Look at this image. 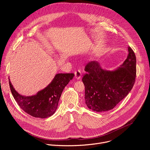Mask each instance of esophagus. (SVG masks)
Returning a JSON list of instances; mask_svg holds the SVG:
<instances>
[{
	"label": "esophagus",
	"mask_w": 150,
	"mask_h": 150,
	"mask_svg": "<svg viewBox=\"0 0 150 150\" xmlns=\"http://www.w3.org/2000/svg\"><path fill=\"white\" fill-rule=\"evenodd\" d=\"M75 78L77 79H81V76H82V72L79 69H78L77 71H76L75 72Z\"/></svg>",
	"instance_id": "1"
}]
</instances>
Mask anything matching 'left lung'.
<instances>
[{"instance_id":"8db88e82","label":"left lung","mask_w":150,"mask_h":150,"mask_svg":"<svg viewBox=\"0 0 150 150\" xmlns=\"http://www.w3.org/2000/svg\"><path fill=\"white\" fill-rule=\"evenodd\" d=\"M127 59L114 71L102 69L98 62L91 61L85 67L87 73L82 77L85 102L97 112L109 111L122 100L132 90L136 78V56L128 47Z\"/></svg>"}]
</instances>
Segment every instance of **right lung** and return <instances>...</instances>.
<instances>
[{"label": "right lung", "mask_w": 150, "mask_h": 150, "mask_svg": "<svg viewBox=\"0 0 150 150\" xmlns=\"http://www.w3.org/2000/svg\"><path fill=\"white\" fill-rule=\"evenodd\" d=\"M74 74H57L47 86L32 96H23L15 91L9 79V87L15 101L28 115L39 118H47L57 110L62 91L72 79Z\"/></svg>", "instance_id": "right-lung-1"}]
</instances>
